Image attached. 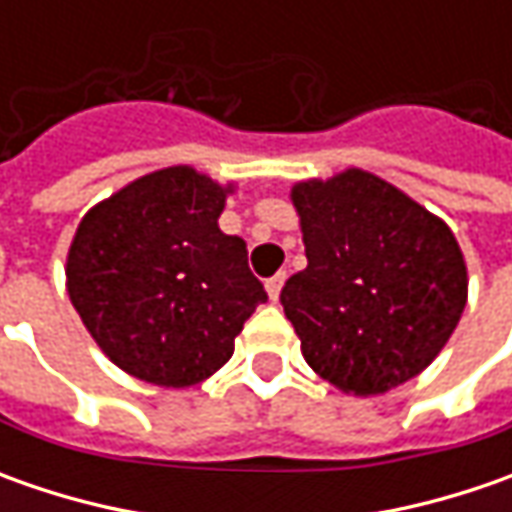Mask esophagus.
I'll list each match as a JSON object with an SVG mask.
<instances>
[{"mask_svg": "<svg viewBox=\"0 0 512 512\" xmlns=\"http://www.w3.org/2000/svg\"><path fill=\"white\" fill-rule=\"evenodd\" d=\"M285 279H287V273H276V276H270V279L265 282L267 296H270L273 302L279 299V293H282V285H285Z\"/></svg>", "mask_w": 512, "mask_h": 512, "instance_id": "esophagus-1", "label": "esophagus"}]
</instances>
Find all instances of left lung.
Returning <instances> with one entry per match:
<instances>
[{"mask_svg": "<svg viewBox=\"0 0 512 512\" xmlns=\"http://www.w3.org/2000/svg\"><path fill=\"white\" fill-rule=\"evenodd\" d=\"M307 267L282 287L305 362L353 396L419 376L462 319L467 267L453 230L367 170L293 185Z\"/></svg>", "mask_w": 512, "mask_h": 512, "instance_id": "8db88e82", "label": "left lung"}]
</instances>
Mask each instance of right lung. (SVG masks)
Masks as SVG:
<instances>
[{"instance_id":"add662e5","label":"right lung","mask_w":512,"mask_h":512,"mask_svg":"<svg viewBox=\"0 0 512 512\" xmlns=\"http://www.w3.org/2000/svg\"><path fill=\"white\" fill-rule=\"evenodd\" d=\"M230 190L176 165L130 182L76 227L70 302L110 362L142 382H205L267 302L245 239L219 230Z\"/></svg>"}]
</instances>
